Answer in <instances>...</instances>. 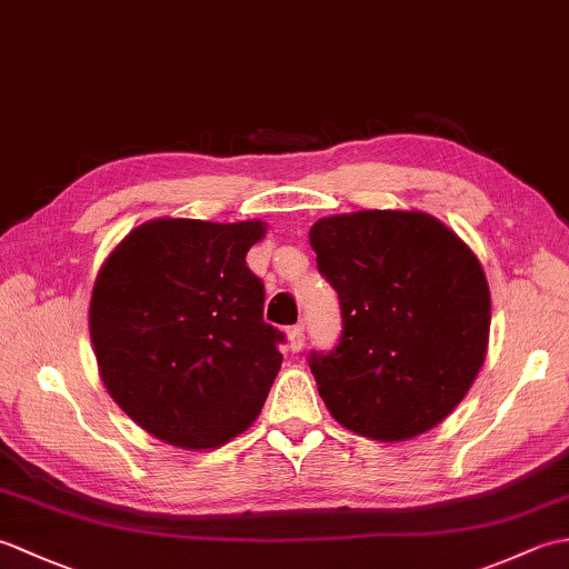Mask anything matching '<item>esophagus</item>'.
I'll use <instances>...</instances> for the list:
<instances>
[{"instance_id":"obj_1","label":"esophagus","mask_w":569,"mask_h":569,"mask_svg":"<svg viewBox=\"0 0 569 569\" xmlns=\"http://www.w3.org/2000/svg\"><path fill=\"white\" fill-rule=\"evenodd\" d=\"M306 345V328L303 325H293V328H288V347H291V352H300Z\"/></svg>"}]
</instances>
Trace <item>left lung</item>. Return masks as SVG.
<instances>
[{
  "label": "left lung",
  "mask_w": 569,
  "mask_h": 569,
  "mask_svg": "<svg viewBox=\"0 0 569 569\" xmlns=\"http://www.w3.org/2000/svg\"><path fill=\"white\" fill-rule=\"evenodd\" d=\"M342 332L308 365L337 422L398 442L438 426L487 355L491 303L479 259L426 212L367 210L310 229Z\"/></svg>",
  "instance_id": "obj_1"
}]
</instances>
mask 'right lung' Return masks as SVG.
Segmentation results:
<instances>
[{
    "label": "right lung",
    "mask_w": 569,
    "mask_h": 569,
    "mask_svg": "<svg viewBox=\"0 0 569 569\" xmlns=\"http://www.w3.org/2000/svg\"><path fill=\"white\" fill-rule=\"evenodd\" d=\"M261 237L257 220H153L104 261L90 303L94 357L107 391L153 438L210 450L257 420L286 342L247 266Z\"/></svg>",
    "instance_id": "1"
}]
</instances>
